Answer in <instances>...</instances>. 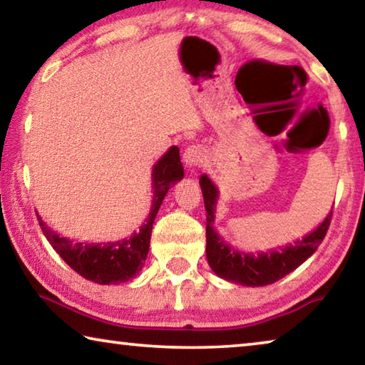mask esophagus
Instances as JSON below:
<instances>
[{"mask_svg": "<svg viewBox=\"0 0 365 365\" xmlns=\"http://www.w3.org/2000/svg\"><path fill=\"white\" fill-rule=\"evenodd\" d=\"M202 160H205V153H202L200 146L191 145L185 150L183 163L187 164L188 168H196V165H200L202 163Z\"/></svg>", "mask_w": 365, "mask_h": 365, "instance_id": "34e87169", "label": "esophagus"}]
</instances>
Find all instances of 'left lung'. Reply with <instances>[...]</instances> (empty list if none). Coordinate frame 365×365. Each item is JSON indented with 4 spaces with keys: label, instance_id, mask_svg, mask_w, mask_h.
I'll return each instance as SVG.
<instances>
[{
    "label": "left lung",
    "instance_id": "1",
    "mask_svg": "<svg viewBox=\"0 0 365 365\" xmlns=\"http://www.w3.org/2000/svg\"><path fill=\"white\" fill-rule=\"evenodd\" d=\"M200 185L206 207L207 262L220 279L228 282L240 283L245 287H264L283 279L316 252L330 227L331 211L316 230L306 235L302 240L294 242V245H287L285 248L259 252V255L242 252L227 245L212 227L215 219V201L219 196L215 185L206 174L201 175Z\"/></svg>",
    "mask_w": 365,
    "mask_h": 365
}]
</instances>
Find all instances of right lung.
<instances>
[{
    "instance_id": "obj_1",
    "label": "right lung",
    "mask_w": 365,
    "mask_h": 365,
    "mask_svg": "<svg viewBox=\"0 0 365 365\" xmlns=\"http://www.w3.org/2000/svg\"><path fill=\"white\" fill-rule=\"evenodd\" d=\"M183 178V165L180 163V151L177 146H170L169 151L160 158L153 168V205L140 232L133 233L130 238L109 243H80L58 235L48 228L38 214V224L45 233L49 245L64 259L71 269L100 285L109 283H123L140 274L150 251V240L153 224L156 214L163 205L164 196L168 195L172 185Z\"/></svg>"
}]
</instances>
